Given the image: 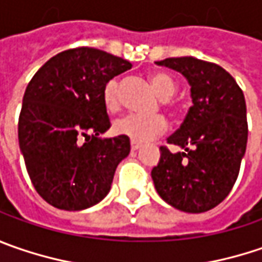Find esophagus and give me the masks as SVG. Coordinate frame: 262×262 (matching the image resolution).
Here are the masks:
<instances>
[{"label": "esophagus", "mask_w": 262, "mask_h": 262, "mask_svg": "<svg viewBox=\"0 0 262 262\" xmlns=\"http://www.w3.org/2000/svg\"><path fill=\"white\" fill-rule=\"evenodd\" d=\"M142 146V143L138 142V141H130V148L132 151H136V149H139Z\"/></svg>", "instance_id": "obj_1"}]
</instances>
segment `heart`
Segmentation results:
<instances>
[{
  "label": "heart",
  "instance_id": "obj_1",
  "mask_svg": "<svg viewBox=\"0 0 262 262\" xmlns=\"http://www.w3.org/2000/svg\"><path fill=\"white\" fill-rule=\"evenodd\" d=\"M155 92L163 99H168L176 92L174 80L164 73H155L151 76ZM119 91L120 83L117 79H111L104 86L102 99L110 111H116L119 108ZM165 129V120L161 116H142V114H126L114 121L113 130L116 135L129 138L132 141L146 142L151 141Z\"/></svg>",
  "mask_w": 262,
  "mask_h": 262
}]
</instances>
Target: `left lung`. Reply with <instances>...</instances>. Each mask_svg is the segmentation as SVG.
I'll use <instances>...</instances> for the list:
<instances>
[{
  "instance_id": "left-lung-1",
  "label": "left lung",
  "mask_w": 262,
  "mask_h": 262,
  "mask_svg": "<svg viewBox=\"0 0 262 262\" xmlns=\"http://www.w3.org/2000/svg\"><path fill=\"white\" fill-rule=\"evenodd\" d=\"M182 73L192 107L180 129L167 142L183 148L171 154L160 148L151 171L158 195L185 212H205L229 195L246 151L248 123L242 89L219 64L195 57L155 61Z\"/></svg>"
}]
</instances>
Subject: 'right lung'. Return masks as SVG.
<instances>
[{"label": "right lung", "instance_id": "1", "mask_svg": "<svg viewBox=\"0 0 262 262\" xmlns=\"http://www.w3.org/2000/svg\"><path fill=\"white\" fill-rule=\"evenodd\" d=\"M129 69L127 60L82 47L54 55L29 82L18 145L33 186L52 207L86 210L107 196L130 139L99 136L111 126L102 91Z\"/></svg>", "mask_w": 262, "mask_h": 262}]
</instances>
